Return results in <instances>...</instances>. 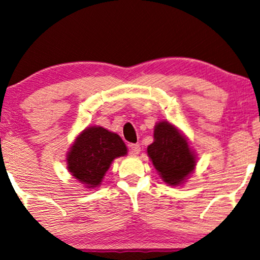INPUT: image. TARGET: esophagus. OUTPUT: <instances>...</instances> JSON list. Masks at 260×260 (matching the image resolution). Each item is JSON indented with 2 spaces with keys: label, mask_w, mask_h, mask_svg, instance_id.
<instances>
[{
  "label": "esophagus",
  "mask_w": 260,
  "mask_h": 260,
  "mask_svg": "<svg viewBox=\"0 0 260 260\" xmlns=\"http://www.w3.org/2000/svg\"><path fill=\"white\" fill-rule=\"evenodd\" d=\"M129 151L132 154H138L140 152V145L139 144H131Z\"/></svg>",
  "instance_id": "34e87169"
}]
</instances>
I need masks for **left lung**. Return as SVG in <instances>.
I'll return each instance as SVG.
<instances>
[{
    "label": "left lung",
    "instance_id": "left-lung-1",
    "mask_svg": "<svg viewBox=\"0 0 260 260\" xmlns=\"http://www.w3.org/2000/svg\"><path fill=\"white\" fill-rule=\"evenodd\" d=\"M153 143L147 147V154L164 182L180 185L196 167V156L175 126L163 121L154 126Z\"/></svg>",
    "mask_w": 260,
    "mask_h": 260
}]
</instances>
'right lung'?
<instances>
[{
  "label": "right lung",
  "mask_w": 260,
  "mask_h": 260,
  "mask_svg": "<svg viewBox=\"0 0 260 260\" xmlns=\"http://www.w3.org/2000/svg\"><path fill=\"white\" fill-rule=\"evenodd\" d=\"M127 154L123 140L103 127H87L79 134L67 156V168L88 188L100 186L116 157Z\"/></svg>",
  "instance_id": "1"
}]
</instances>
